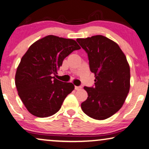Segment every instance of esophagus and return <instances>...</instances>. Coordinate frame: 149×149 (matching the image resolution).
Segmentation results:
<instances>
[{
  "mask_svg": "<svg viewBox=\"0 0 149 149\" xmlns=\"http://www.w3.org/2000/svg\"><path fill=\"white\" fill-rule=\"evenodd\" d=\"M82 88V86H75V89H76V91H79L80 90V89Z\"/></svg>",
  "mask_w": 149,
  "mask_h": 149,
  "instance_id": "1",
  "label": "esophagus"
}]
</instances>
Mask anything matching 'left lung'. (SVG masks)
<instances>
[{"instance_id": "8db88e82", "label": "left lung", "mask_w": 149, "mask_h": 149, "mask_svg": "<svg viewBox=\"0 0 149 149\" xmlns=\"http://www.w3.org/2000/svg\"><path fill=\"white\" fill-rule=\"evenodd\" d=\"M88 54L95 87L84 86L88 98L83 112L96 120L106 119L121 108L130 88V67L116 42L102 35L77 39Z\"/></svg>"}]
</instances>
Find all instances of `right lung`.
<instances>
[{
	"instance_id": "obj_1",
	"label": "right lung",
	"mask_w": 149,
	"mask_h": 149,
	"mask_svg": "<svg viewBox=\"0 0 149 149\" xmlns=\"http://www.w3.org/2000/svg\"><path fill=\"white\" fill-rule=\"evenodd\" d=\"M81 47L76 41L47 35L33 43L22 58L15 76L17 93L27 110L47 117L60 110L74 89L71 82L55 78L65 58Z\"/></svg>"
}]
</instances>
